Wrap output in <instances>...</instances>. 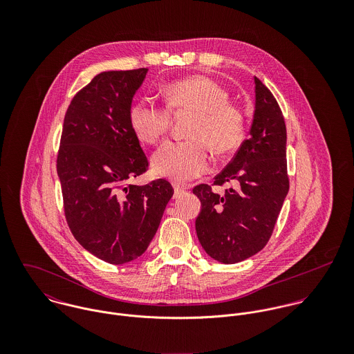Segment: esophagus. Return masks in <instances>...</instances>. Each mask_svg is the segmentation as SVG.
Here are the masks:
<instances>
[{
    "mask_svg": "<svg viewBox=\"0 0 354 354\" xmlns=\"http://www.w3.org/2000/svg\"><path fill=\"white\" fill-rule=\"evenodd\" d=\"M173 187H174V194H176V196H178L180 194H183V192H185V191L189 189V187H187V185H180V184H174Z\"/></svg>",
    "mask_w": 354,
    "mask_h": 354,
    "instance_id": "obj_1",
    "label": "esophagus"
}]
</instances>
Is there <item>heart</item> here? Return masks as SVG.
Masks as SVG:
<instances>
[{
    "instance_id": "heart-1",
    "label": "heart",
    "mask_w": 354,
    "mask_h": 354,
    "mask_svg": "<svg viewBox=\"0 0 354 354\" xmlns=\"http://www.w3.org/2000/svg\"><path fill=\"white\" fill-rule=\"evenodd\" d=\"M166 109L147 100L131 106L129 124L138 139L156 145L167 132L170 113H192L184 142H167L151 158L152 171L173 181H188L209 167L208 148L216 153L237 150L244 140L241 111L229 103L227 91L215 80L192 76L165 87Z\"/></svg>"
}]
</instances>
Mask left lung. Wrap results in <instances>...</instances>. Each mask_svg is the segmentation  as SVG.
Returning <instances> with one entry per match:
<instances>
[{"label": "left lung", "instance_id": "obj_1", "mask_svg": "<svg viewBox=\"0 0 354 354\" xmlns=\"http://www.w3.org/2000/svg\"><path fill=\"white\" fill-rule=\"evenodd\" d=\"M250 136L214 184L236 181L225 195L201 184L194 194L202 203L196 233L203 250L223 264L243 261L261 251L271 237L289 192L286 127L270 90L257 79Z\"/></svg>", "mask_w": 354, "mask_h": 354}]
</instances>
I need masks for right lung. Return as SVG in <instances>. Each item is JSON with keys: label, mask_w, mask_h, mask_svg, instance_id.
Returning a JSON list of instances; mask_svg holds the SVG:
<instances>
[{"label": "right lung", "mask_w": 354, "mask_h": 354, "mask_svg": "<svg viewBox=\"0 0 354 354\" xmlns=\"http://www.w3.org/2000/svg\"><path fill=\"white\" fill-rule=\"evenodd\" d=\"M147 72H102L76 94L64 118L57 173L66 222L86 251L110 264L146 252L174 192L162 178L127 184L149 166L129 124Z\"/></svg>", "instance_id": "right-lung-1"}]
</instances>
